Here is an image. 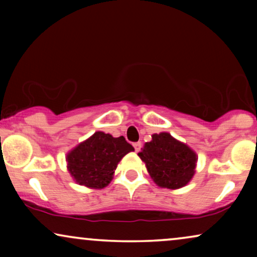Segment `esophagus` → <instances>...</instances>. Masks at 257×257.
Returning a JSON list of instances; mask_svg holds the SVG:
<instances>
[{"mask_svg":"<svg viewBox=\"0 0 257 257\" xmlns=\"http://www.w3.org/2000/svg\"><path fill=\"white\" fill-rule=\"evenodd\" d=\"M133 146H135L136 152H139L140 149H142V143H140V142H138V143H135V144H133Z\"/></svg>","mask_w":257,"mask_h":257,"instance_id":"1","label":"esophagus"}]
</instances>
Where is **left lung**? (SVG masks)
<instances>
[{
  "label": "left lung",
  "instance_id": "1",
  "mask_svg": "<svg viewBox=\"0 0 257 257\" xmlns=\"http://www.w3.org/2000/svg\"><path fill=\"white\" fill-rule=\"evenodd\" d=\"M147 171L158 186L163 188H181L192 180L195 173L196 153L170 133L153 135L138 153Z\"/></svg>",
  "mask_w": 257,
  "mask_h": 257
}]
</instances>
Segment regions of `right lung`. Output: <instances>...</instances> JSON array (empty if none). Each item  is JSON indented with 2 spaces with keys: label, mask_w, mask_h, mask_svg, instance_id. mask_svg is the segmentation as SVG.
Listing matches in <instances>:
<instances>
[{
  "label": "right lung",
  "mask_w": 257,
  "mask_h": 257,
  "mask_svg": "<svg viewBox=\"0 0 257 257\" xmlns=\"http://www.w3.org/2000/svg\"><path fill=\"white\" fill-rule=\"evenodd\" d=\"M135 151L124 137L98 131L66 156L68 171L77 184L99 189L110 184L121 158Z\"/></svg>",
  "instance_id": "right-lung-1"
}]
</instances>
